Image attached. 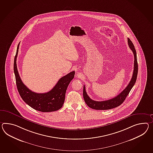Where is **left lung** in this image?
<instances>
[{"instance_id":"left-lung-1","label":"left lung","mask_w":153,"mask_h":153,"mask_svg":"<svg viewBox=\"0 0 153 153\" xmlns=\"http://www.w3.org/2000/svg\"><path fill=\"white\" fill-rule=\"evenodd\" d=\"M128 43L129 48L133 51L134 56V70H133V76H132L131 81L129 82L128 86L126 87V88L123 90L121 93L114 98H112L111 100H108L107 101H93L88 96L87 93L86 92L85 86H83V98L86 102V104L90 108L96 109V110H107V109H111L112 108L117 107L122 104L126 100L127 96L128 95L131 88L134 86V84L136 82L137 75H138V66L137 58V52L133 42L129 38H128Z\"/></svg>"}]
</instances>
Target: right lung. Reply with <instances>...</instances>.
<instances>
[{"label":"right lung","mask_w":153,"mask_h":153,"mask_svg":"<svg viewBox=\"0 0 153 153\" xmlns=\"http://www.w3.org/2000/svg\"><path fill=\"white\" fill-rule=\"evenodd\" d=\"M20 44V43H19ZM19 44L14 58V71L16 84L19 94L23 101L31 108L42 112H50L60 109L63 105L67 87L75 76V71H72L60 78L56 85L48 92L35 93L31 91L22 82L16 66V58Z\"/></svg>","instance_id":"right-lung-1"}]
</instances>
